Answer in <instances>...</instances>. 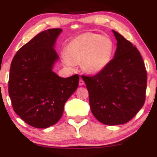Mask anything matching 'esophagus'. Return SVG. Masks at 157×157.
I'll list each match as a JSON object with an SVG mask.
<instances>
[{"mask_svg":"<svg viewBox=\"0 0 157 157\" xmlns=\"http://www.w3.org/2000/svg\"><path fill=\"white\" fill-rule=\"evenodd\" d=\"M84 84H85V82H84L83 80H82V78H80V80H79V85H80V86H83Z\"/></svg>","mask_w":157,"mask_h":157,"instance_id":"1","label":"esophagus"}]
</instances>
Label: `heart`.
Wrapping results in <instances>:
<instances>
[{"instance_id":"b5f03b06","label":"heart","mask_w":157,"mask_h":157,"mask_svg":"<svg viewBox=\"0 0 157 157\" xmlns=\"http://www.w3.org/2000/svg\"><path fill=\"white\" fill-rule=\"evenodd\" d=\"M113 51L114 45L109 37L86 32L75 37L66 45L63 63L69 67L81 63L85 72L96 75L109 66Z\"/></svg>"}]
</instances>
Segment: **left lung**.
Instances as JSON below:
<instances>
[{"instance_id": "left-lung-1", "label": "left lung", "mask_w": 157, "mask_h": 157, "mask_svg": "<svg viewBox=\"0 0 157 157\" xmlns=\"http://www.w3.org/2000/svg\"><path fill=\"white\" fill-rule=\"evenodd\" d=\"M114 57L105 69L94 76L82 75L89 94L91 112L108 125L128 122L145 101L147 71L140 52L120 33Z\"/></svg>"}]
</instances>
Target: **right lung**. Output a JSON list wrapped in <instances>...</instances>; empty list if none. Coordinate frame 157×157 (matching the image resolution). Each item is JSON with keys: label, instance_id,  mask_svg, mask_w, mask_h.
I'll return each mask as SVG.
<instances>
[{"label": "right lung", "instance_id": "right-lung-1", "mask_svg": "<svg viewBox=\"0 0 157 157\" xmlns=\"http://www.w3.org/2000/svg\"><path fill=\"white\" fill-rule=\"evenodd\" d=\"M62 29L45 30L23 46L11 63L9 94L14 111L25 122L46 128L59 121L76 91L79 75L63 78L52 71L58 55L53 47Z\"/></svg>", "mask_w": 157, "mask_h": 157}]
</instances>
